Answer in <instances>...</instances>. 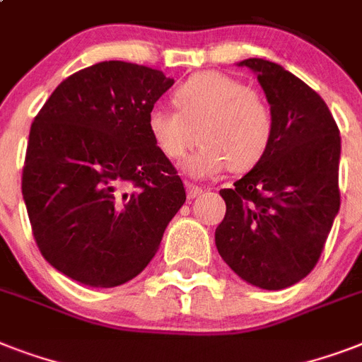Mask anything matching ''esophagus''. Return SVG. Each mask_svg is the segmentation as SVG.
<instances>
[{
  "label": "esophagus",
  "mask_w": 362,
  "mask_h": 362,
  "mask_svg": "<svg viewBox=\"0 0 362 362\" xmlns=\"http://www.w3.org/2000/svg\"><path fill=\"white\" fill-rule=\"evenodd\" d=\"M186 192H187V199H195L197 195L204 192L203 187L197 186V184H192V182H186Z\"/></svg>",
  "instance_id": "esophagus-1"
}]
</instances>
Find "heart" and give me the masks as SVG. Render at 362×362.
<instances>
[{"label":"heart","instance_id":"obj_1","mask_svg":"<svg viewBox=\"0 0 362 362\" xmlns=\"http://www.w3.org/2000/svg\"><path fill=\"white\" fill-rule=\"evenodd\" d=\"M176 112L152 109L146 129L159 152L180 159L201 141L184 163L192 176L220 175L231 165L246 173L263 159L272 141L274 118L261 93L235 76L203 71L170 92Z\"/></svg>","mask_w":362,"mask_h":362}]
</instances>
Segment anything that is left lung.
I'll return each mask as SVG.
<instances>
[{"instance_id":"1","label":"left lung","mask_w":362,"mask_h":362,"mask_svg":"<svg viewBox=\"0 0 362 362\" xmlns=\"http://www.w3.org/2000/svg\"><path fill=\"white\" fill-rule=\"evenodd\" d=\"M274 118L272 141L247 175L221 189L216 246L242 280L278 291L308 276L340 210V131L317 93L281 65L250 58Z\"/></svg>"}]
</instances>
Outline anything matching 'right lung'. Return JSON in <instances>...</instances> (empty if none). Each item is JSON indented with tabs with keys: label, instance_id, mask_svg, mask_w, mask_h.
Here are the masks:
<instances>
[{
	"label": "right lung",
	"instance_id": "add662e5",
	"mask_svg": "<svg viewBox=\"0 0 362 362\" xmlns=\"http://www.w3.org/2000/svg\"><path fill=\"white\" fill-rule=\"evenodd\" d=\"M173 84L158 69L101 62L67 76L31 124L22 195L39 252L71 280L135 278L186 201L146 129Z\"/></svg>",
	"mask_w": 362,
	"mask_h": 362
}]
</instances>
